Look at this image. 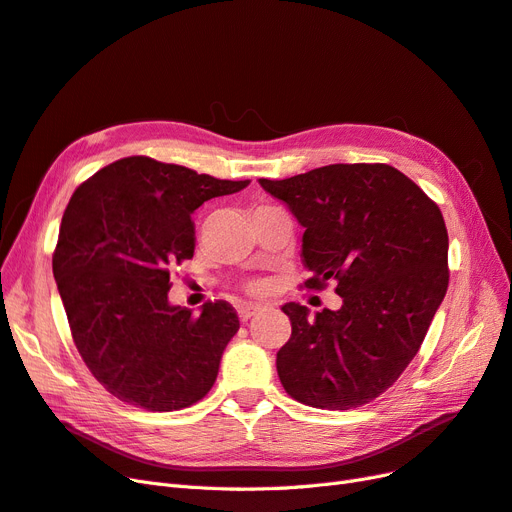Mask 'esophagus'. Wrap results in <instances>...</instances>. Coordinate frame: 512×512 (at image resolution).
<instances>
[{"label":"esophagus","instance_id":"1","mask_svg":"<svg viewBox=\"0 0 512 512\" xmlns=\"http://www.w3.org/2000/svg\"><path fill=\"white\" fill-rule=\"evenodd\" d=\"M258 311H260V305H256V303H243L239 307V320L241 322H248L250 317H254Z\"/></svg>","mask_w":512,"mask_h":512}]
</instances>
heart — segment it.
I'll return each mask as SVG.
<instances>
[{
	"label": "heart",
	"mask_w": 512,
	"mask_h": 512,
	"mask_svg": "<svg viewBox=\"0 0 512 512\" xmlns=\"http://www.w3.org/2000/svg\"><path fill=\"white\" fill-rule=\"evenodd\" d=\"M254 290H260V286H254Z\"/></svg>",
	"instance_id": "1"
}]
</instances>
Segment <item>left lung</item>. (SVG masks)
Segmentation results:
<instances>
[{
	"label": "left lung",
	"mask_w": 512,
	"mask_h": 512,
	"mask_svg": "<svg viewBox=\"0 0 512 512\" xmlns=\"http://www.w3.org/2000/svg\"><path fill=\"white\" fill-rule=\"evenodd\" d=\"M305 228L307 288L337 281L343 305L292 324L277 351L284 390L315 409L347 411L375 400L415 358L449 286L443 214L390 165H326L288 180H258Z\"/></svg>",
	"instance_id": "1"
}]
</instances>
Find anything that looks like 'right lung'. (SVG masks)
<instances>
[{
    "instance_id": "obj_1",
    "label": "right lung",
    "mask_w": 512,
    "mask_h": 512,
    "mask_svg": "<svg viewBox=\"0 0 512 512\" xmlns=\"http://www.w3.org/2000/svg\"><path fill=\"white\" fill-rule=\"evenodd\" d=\"M248 184L129 156L69 199L52 273L82 360L118 400L180 411L211 390L239 317L171 305L169 271L195 254V209Z\"/></svg>"
}]
</instances>
